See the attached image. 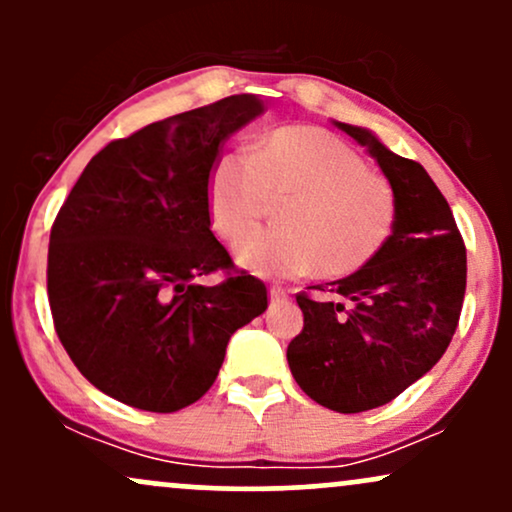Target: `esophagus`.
Returning a JSON list of instances; mask_svg holds the SVG:
<instances>
[{"mask_svg": "<svg viewBox=\"0 0 512 512\" xmlns=\"http://www.w3.org/2000/svg\"><path fill=\"white\" fill-rule=\"evenodd\" d=\"M269 301H272V305L286 303L289 301V291L281 289V286H272V289H269Z\"/></svg>", "mask_w": 512, "mask_h": 512, "instance_id": "1", "label": "esophagus"}]
</instances>
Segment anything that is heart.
Wrapping results in <instances>:
<instances>
[{"mask_svg":"<svg viewBox=\"0 0 512 512\" xmlns=\"http://www.w3.org/2000/svg\"><path fill=\"white\" fill-rule=\"evenodd\" d=\"M284 201L280 228L240 240L236 260L250 272L296 279L320 269L349 276L390 243L397 197L383 175L349 144L317 127H284L255 151H226L209 173L207 204L214 231L238 240Z\"/></svg>","mask_w":512,"mask_h":512,"instance_id":"1","label":"heart"}]
</instances>
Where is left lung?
Wrapping results in <instances>:
<instances>
[{
	"label": "left lung",
	"instance_id": "left-lung-1",
	"mask_svg": "<svg viewBox=\"0 0 512 512\" xmlns=\"http://www.w3.org/2000/svg\"><path fill=\"white\" fill-rule=\"evenodd\" d=\"M366 146L397 197L390 243L361 272L310 286L344 303L298 293L303 330L286 358L322 407L358 414L392 402L448 349L467 289V250L450 204L424 166L392 154L366 127L334 122Z\"/></svg>",
	"mask_w": 512,
	"mask_h": 512
}]
</instances>
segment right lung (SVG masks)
<instances>
[{"instance_id":"1","label":"right lung","mask_w":512,"mask_h":512,"mask_svg":"<svg viewBox=\"0 0 512 512\" xmlns=\"http://www.w3.org/2000/svg\"><path fill=\"white\" fill-rule=\"evenodd\" d=\"M264 113L240 93L151 122L88 161L52 223L57 337L98 390L170 414L214 385L231 334L267 310V286L211 233L207 185L221 144ZM226 268L216 287L197 275Z\"/></svg>"}]
</instances>
